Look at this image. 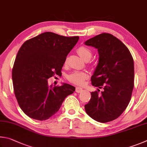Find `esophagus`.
Returning a JSON list of instances; mask_svg holds the SVG:
<instances>
[{
    "label": "esophagus",
    "mask_w": 147,
    "mask_h": 147,
    "mask_svg": "<svg viewBox=\"0 0 147 147\" xmlns=\"http://www.w3.org/2000/svg\"><path fill=\"white\" fill-rule=\"evenodd\" d=\"M83 90V88H80V87H76V92H77V93H80V92H81Z\"/></svg>",
    "instance_id": "esophagus-1"
}]
</instances>
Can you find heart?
Listing matches in <instances>:
<instances>
[{"label":"heart","instance_id":"b5f03b06","mask_svg":"<svg viewBox=\"0 0 147 147\" xmlns=\"http://www.w3.org/2000/svg\"><path fill=\"white\" fill-rule=\"evenodd\" d=\"M78 53L81 57V59H83L84 61L86 59H90L92 57V51L88 48L84 47V46H81L78 49ZM88 78V76L86 73L82 71H76L69 75L68 78V80L71 83L78 84V85H83L84 83V81Z\"/></svg>","mask_w":147,"mask_h":147}]
</instances>
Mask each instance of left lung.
Listing matches in <instances>:
<instances>
[{
    "label": "left lung",
    "instance_id": "obj_1",
    "mask_svg": "<svg viewBox=\"0 0 147 147\" xmlns=\"http://www.w3.org/2000/svg\"><path fill=\"white\" fill-rule=\"evenodd\" d=\"M97 49L98 64L91 78L92 84L101 89L91 92L84 105L86 114L96 121L107 123L120 116L130 101L134 81L132 55L121 41L110 33H101L84 42Z\"/></svg>",
    "mask_w": 147,
    "mask_h": 147
}]
</instances>
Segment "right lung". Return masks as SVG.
<instances>
[{"label":"right lung","mask_w":147,"mask_h":147,"mask_svg":"<svg viewBox=\"0 0 147 147\" xmlns=\"http://www.w3.org/2000/svg\"><path fill=\"white\" fill-rule=\"evenodd\" d=\"M79 38L45 32L26 40L19 49L12 80L18 103L28 117L49 119L58 112L64 99L75 92V87L66 83L49 86L48 79L61 74L66 56Z\"/></svg>","instance_id":"obj_1"}]
</instances>
